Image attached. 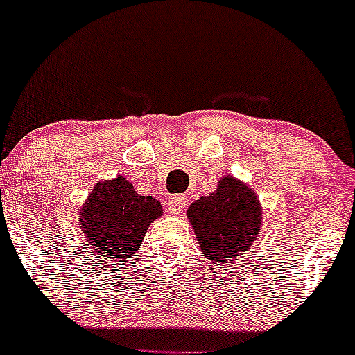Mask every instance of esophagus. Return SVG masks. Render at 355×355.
Returning <instances> with one entry per match:
<instances>
[{"label": "esophagus", "mask_w": 355, "mask_h": 355, "mask_svg": "<svg viewBox=\"0 0 355 355\" xmlns=\"http://www.w3.org/2000/svg\"><path fill=\"white\" fill-rule=\"evenodd\" d=\"M186 202H188V200H186V196L174 195L173 198L169 200V205H167V208H169L171 214H181V211L186 208Z\"/></svg>", "instance_id": "34e87169"}]
</instances>
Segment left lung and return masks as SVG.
<instances>
[{"label": "left lung", "instance_id": "left-lung-1", "mask_svg": "<svg viewBox=\"0 0 355 355\" xmlns=\"http://www.w3.org/2000/svg\"><path fill=\"white\" fill-rule=\"evenodd\" d=\"M188 217L203 254L217 265L246 253L259 232L261 211L253 189L224 178L217 191L189 207Z\"/></svg>", "mask_w": 355, "mask_h": 355}]
</instances>
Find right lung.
<instances>
[{"mask_svg":"<svg viewBox=\"0 0 355 355\" xmlns=\"http://www.w3.org/2000/svg\"><path fill=\"white\" fill-rule=\"evenodd\" d=\"M162 207L152 196H140L124 178L97 184L82 210L80 229L96 250L111 261L133 257Z\"/></svg>","mask_w":355,"mask_h":355,"instance_id":"add662e5","label":"right lung"}]
</instances>
